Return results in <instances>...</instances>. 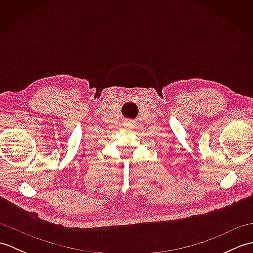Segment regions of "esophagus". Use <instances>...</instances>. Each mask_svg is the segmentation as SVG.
I'll return each instance as SVG.
<instances>
[{
	"label": "esophagus",
	"instance_id": "esophagus-1",
	"mask_svg": "<svg viewBox=\"0 0 253 253\" xmlns=\"http://www.w3.org/2000/svg\"><path fill=\"white\" fill-rule=\"evenodd\" d=\"M124 126H125L126 128H129V129H130V128L135 127V123H133L132 121H127V122L124 123Z\"/></svg>",
	"mask_w": 253,
	"mask_h": 253
}]
</instances>
